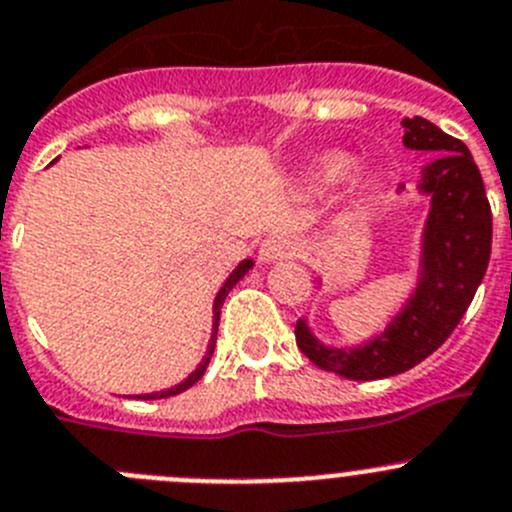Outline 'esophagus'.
I'll return each instance as SVG.
<instances>
[{
	"label": "esophagus",
	"instance_id": "1",
	"mask_svg": "<svg viewBox=\"0 0 512 512\" xmlns=\"http://www.w3.org/2000/svg\"><path fill=\"white\" fill-rule=\"evenodd\" d=\"M295 242L290 240L288 234H272L262 242L260 247V260L262 262H280V260H290L295 255Z\"/></svg>",
	"mask_w": 512,
	"mask_h": 512
}]
</instances>
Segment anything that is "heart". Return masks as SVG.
Wrapping results in <instances>:
<instances>
[{"mask_svg":"<svg viewBox=\"0 0 512 512\" xmlns=\"http://www.w3.org/2000/svg\"><path fill=\"white\" fill-rule=\"evenodd\" d=\"M353 171V156L348 151H321V154L310 156L300 169V181L308 186L310 191H328L346 181ZM358 191L361 194H371L379 186V174L374 169H358L353 174Z\"/></svg>","mask_w":512,"mask_h":512,"instance_id":"b5f03b06","label":"heart"}]
</instances>
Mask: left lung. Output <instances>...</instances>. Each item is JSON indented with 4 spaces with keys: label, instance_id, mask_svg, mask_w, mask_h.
<instances>
[{
    "label": "left lung",
    "instance_id": "8db88e82",
    "mask_svg": "<svg viewBox=\"0 0 512 512\" xmlns=\"http://www.w3.org/2000/svg\"><path fill=\"white\" fill-rule=\"evenodd\" d=\"M401 128L409 151L437 154L419 171L417 197L429 199V209L407 300L379 333L348 346L321 341L305 315L295 326V341L315 366L351 381L389 379L422 364L455 331L490 262L493 214L467 146L427 118H404Z\"/></svg>",
    "mask_w": 512,
    "mask_h": 512
}]
</instances>
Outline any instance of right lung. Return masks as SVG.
Here are the masks:
<instances>
[{
    "instance_id": "add662e5",
    "label": "right lung",
    "mask_w": 512,
    "mask_h": 512,
    "mask_svg": "<svg viewBox=\"0 0 512 512\" xmlns=\"http://www.w3.org/2000/svg\"><path fill=\"white\" fill-rule=\"evenodd\" d=\"M252 267H255V260H242L240 265H237L232 272H229V278L224 280V285H222V288H219V293L214 295V303H212V338H209L207 353H204V356H202V361H199V364H197V369L191 371V374L186 376L184 381H179V384L169 386V389L151 391V394H136V399H169V396L181 394V391H186V389H189V386H194L199 379H202L204 371H207V366H209V361H212L214 346H217V326H219V315H222L224 298H227L229 290H232L234 285L240 283V280L245 278V275L252 270Z\"/></svg>"
}]
</instances>
